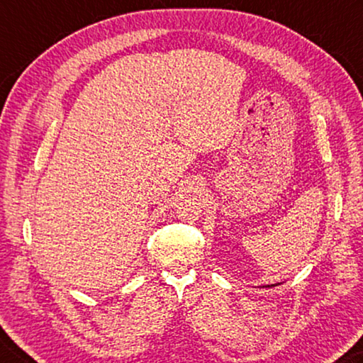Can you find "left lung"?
I'll use <instances>...</instances> for the list:
<instances>
[{"label":"left lung","mask_w":363,"mask_h":363,"mask_svg":"<svg viewBox=\"0 0 363 363\" xmlns=\"http://www.w3.org/2000/svg\"><path fill=\"white\" fill-rule=\"evenodd\" d=\"M274 286H278V284H267V286H260V287H267V289H269V287H274Z\"/></svg>","instance_id":"left-lung-1"}]
</instances>
